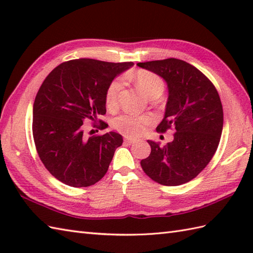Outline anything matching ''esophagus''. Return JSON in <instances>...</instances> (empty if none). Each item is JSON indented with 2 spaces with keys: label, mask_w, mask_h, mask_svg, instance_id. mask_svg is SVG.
<instances>
[{
  "label": "esophagus",
  "mask_w": 253,
  "mask_h": 253,
  "mask_svg": "<svg viewBox=\"0 0 253 253\" xmlns=\"http://www.w3.org/2000/svg\"><path fill=\"white\" fill-rule=\"evenodd\" d=\"M124 141H125V142H126V143H128V144H132V143H135V142H136L135 139H129V138H126L125 140H124Z\"/></svg>",
  "instance_id": "obj_1"
}]
</instances>
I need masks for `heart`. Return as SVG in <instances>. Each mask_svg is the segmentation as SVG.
<instances>
[{"label": "heart", "instance_id": "obj_1", "mask_svg": "<svg viewBox=\"0 0 253 253\" xmlns=\"http://www.w3.org/2000/svg\"><path fill=\"white\" fill-rule=\"evenodd\" d=\"M133 82L137 87L148 96L157 92H163L164 82L157 74L149 71H138L133 75ZM123 88V79L115 78L109 84L105 91V105L109 110H114L118 105V98ZM153 123V117L149 115H130L125 114L114 118L112 125L117 131L126 137H139L144 132L146 128Z\"/></svg>", "mask_w": 253, "mask_h": 253}]
</instances>
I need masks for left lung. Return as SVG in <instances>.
Masks as SVG:
<instances>
[{
    "mask_svg": "<svg viewBox=\"0 0 253 253\" xmlns=\"http://www.w3.org/2000/svg\"><path fill=\"white\" fill-rule=\"evenodd\" d=\"M137 65L168 84L165 115L157 130L176 131L165 146L148 140L151 153L141 160V168L161 185H182L201 173L216 152L223 129L221 99L206 75L185 61L171 57Z\"/></svg>",
    "mask_w": 253,
    "mask_h": 253,
    "instance_id": "left-lung-1",
    "label": "left lung"
}]
</instances>
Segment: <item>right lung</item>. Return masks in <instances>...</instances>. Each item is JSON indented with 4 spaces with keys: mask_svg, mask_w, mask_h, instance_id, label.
<instances>
[{
    "mask_svg": "<svg viewBox=\"0 0 253 253\" xmlns=\"http://www.w3.org/2000/svg\"><path fill=\"white\" fill-rule=\"evenodd\" d=\"M132 65L79 58L60 64L42 83L32 110V135L42 163L63 184L89 187L106 174L123 137L110 131L87 138L83 124L105 114L107 85ZM99 122L101 129L106 127Z\"/></svg>",
    "mask_w": 253,
    "mask_h": 253,
    "instance_id": "obj_1",
    "label": "right lung"
}]
</instances>
